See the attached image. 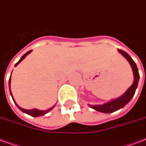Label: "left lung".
Segmentation results:
<instances>
[{
    "mask_svg": "<svg viewBox=\"0 0 146 146\" xmlns=\"http://www.w3.org/2000/svg\"><path fill=\"white\" fill-rule=\"evenodd\" d=\"M118 51L127 59V61H129V64L131 65L133 74H134V82L132 83V85L128 88L126 92L124 93L121 96H120L119 98L113 99V100L110 101L107 103H105L103 105H94V106L88 105L90 108L98 111L99 112L111 113V112L119 110L120 108H123L124 106L127 105L131 101L132 97L134 96L135 90H136L137 86H138V83H139V70H138V68L136 66V64L135 63V61L132 60L131 57L129 56V54H127L125 51L120 50V49H119Z\"/></svg>",
    "mask_w": 146,
    "mask_h": 146,
    "instance_id": "left-lung-1",
    "label": "left lung"
}]
</instances>
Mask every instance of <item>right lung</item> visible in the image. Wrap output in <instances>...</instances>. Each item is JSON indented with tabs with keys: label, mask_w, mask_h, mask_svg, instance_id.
<instances>
[{
	"label": "right lung",
	"mask_w": 146,
	"mask_h": 146,
	"mask_svg": "<svg viewBox=\"0 0 146 146\" xmlns=\"http://www.w3.org/2000/svg\"><path fill=\"white\" fill-rule=\"evenodd\" d=\"M31 51H32V50H31V51H27V53L25 54H24V55H23V56L21 57V59H20L19 61H17V63L15 64V66H17V64H19L20 62L22 61L23 59L25 58V57L27 56L28 54H30L31 52ZM11 77H10V78H9L10 93H11V97H12V98H13V100H14V102H15V99H14V98H13V95H12L11 91ZM15 104H16V102H15ZM16 106H17V107L18 108H19L20 110L22 111L23 112H25V113L27 114V115H29L32 116V117H39V116L44 115H45V114H47V113H48V112H49L50 111L52 110V109H53V108H54V106H53V107H51V108H48V109H47V110H45V111H41V110H38V109H36V108H33V109H31V110H27V109H24V108L19 107V106H17V104H16Z\"/></svg>",
	"instance_id": "add662e5"
}]
</instances>
